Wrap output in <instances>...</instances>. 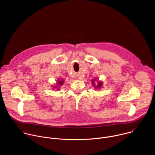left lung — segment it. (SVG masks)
<instances>
[{
  "label": "left lung",
  "instance_id": "obj_1",
  "mask_svg": "<svg viewBox=\"0 0 155 155\" xmlns=\"http://www.w3.org/2000/svg\"><path fill=\"white\" fill-rule=\"evenodd\" d=\"M93 84L94 85L95 84V83H94V80L93 81ZM102 83H101V82H99L98 83H97V85L95 87V88L96 89V88H100V87H101V86H102Z\"/></svg>",
  "mask_w": 155,
  "mask_h": 155
}]
</instances>
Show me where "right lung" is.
<instances>
[{"label": "right lung", "mask_w": 155, "mask_h": 155, "mask_svg": "<svg viewBox=\"0 0 155 155\" xmlns=\"http://www.w3.org/2000/svg\"><path fill=\"white\" fill-rule=\"evenodd\" d=\"M63 83H64V81H63V80H62V81H60V80H59V81H58V84L60 85V86H61Z\"/></svg>", "instance_id": "right-lung-1"}]
</instances>
